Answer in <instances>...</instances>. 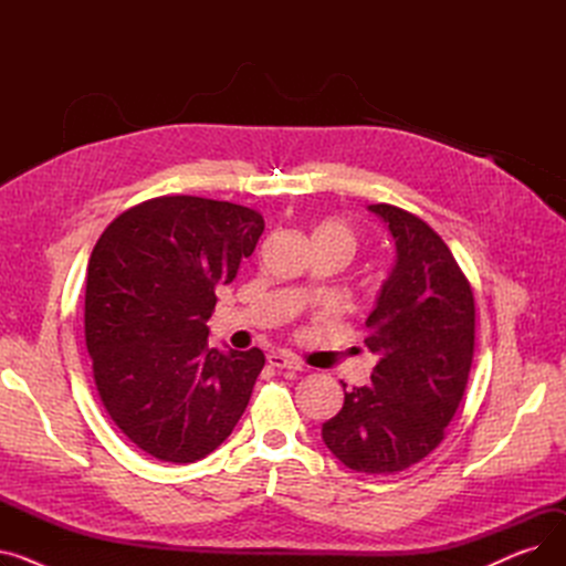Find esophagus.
Returning a JSON list of instances; mask_svg holds the SVG:
<instances>
[{
	"instance_id": "34e87169",
	"label": "esophagus",
	"mask_w": 566,
	"mask_h": 566,
	"mask_svg": "<svg viewBox=\"0 0 566 566\" xmlns=\"http://www.w3.org/2000/svg\"><path fill=\"white\" fill-rule=\"evenodd\" d=\"M268 365L275 369H286V371H305V365L289 353H271L268 355Z\"/></svg>"
}]
</instances>
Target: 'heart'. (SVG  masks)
Listing matches in <instances>:
<instances>
[{
    "instance_id": "1",
    "label": "heart",
    "mask_w": 566,
    "mask_h": 566,
    "mask_svg": "<svg viewBox=\"0 0 566 566\" xmlns=\"http://www.w3.org/2000/svg\"><path fill=\"white\" fill-rule=\"evenodd\" d=\"M312 241H325L337 245L346 256L355 252V245H358V238H355L353 229L342 222V220H323L314 227L312 231Z\"/></svg>"
}]
</instances>
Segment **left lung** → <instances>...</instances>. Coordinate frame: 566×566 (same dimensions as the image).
<instances>
[{
	"instance_id": "obj_1",
	"label": "left lung",
	"mask_w": 566,
	"mask_h": 566,
	"mask_svg": "<svg viewBox=\"0 0 566 566\" xmlns=\"http://www.w3.org/2000/svg\"><path fill=\"white\" fill-rule=\"evenodd\" d=\"M369 211L388 224L397 261L367 318L378 355L371 382L346 390L323 424L328 450L350 470L392 474L431 454L463 399L474 353V298L457 259L418 216L392 203Z\"/></svg>"
}]
</instances>
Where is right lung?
Instances as JSON below:
<instances>
[{"label":"right lung","mask_w":566,"mask_h":566,"mask_svg":"<svg viewBox=\"0 0 566 566\" xmlns=\"http://www.w3.org/2000/svg\"><path fill=\"white\" fill-rule=\"evenodd\" d=\"M263 227L248 206L174 195L128 208L98 238L86 350L112 422L148 457L195 463L245 412L263 353L208 348L206 321Z\"/></svg>","instance_id":"obj_1"}]
</instances>
